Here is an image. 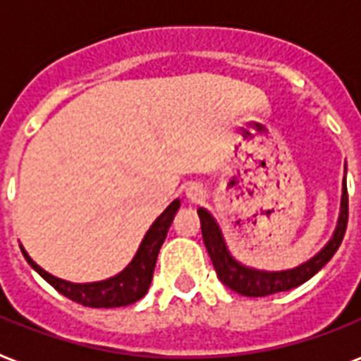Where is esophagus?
Masks as SVG:
<instances>
[{"mask_svg":"<svg viewBox=\"0 0 361 361\" xmlns=\"http://www.w3.org/2000/svg\"><path fill=\"white\" fill-rule=\"evenodd\" d=\"M188 197H189V201H193V202L201 201V199H202V191L199 188H197V185H191V188L188 189Z\"/></svg>","mask_w":361,"mask_h":361,"instance_id":"esophagus-1","label":"esophagus"}]
</instances>
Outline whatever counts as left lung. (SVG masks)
Masks as SVG:
<instances>
[{
    "label": "left lung",
    "mask_w": 361,
    "mask_h": 361,
    "mask_svg": "<svg viewBox=\"0 0 361 361\" xmlns=\"http://www.w3.org/2000/svg\"><path fill=\"white\" fill-rule=\"evenodd\" d=\"M199 218H201L202 241H204L210 260L214 264L218 279L226 287L243 296H268L302 285V283L308 281L310 277L316 276L317 271L333 258V255L337 252V248L343 243L346 224H348V193H346V183H344L343 210H341V218H338L337 231L333 235V239L327 243V247L306 264L295 269H287V271H258V269L245 268L239 262H235L229 256L214 218L202 208L199 210Z\"/></svg>",
    "instance_id": "1"
}]
</instances>
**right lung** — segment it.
<instances>
[{
	"label": "right lung",
	"instance_id": "1",
	"mask_svg": "<svg viewBox=\"0 0 361 361\" xmlns=\"http://www.w3.org/2000/svg\"><path fill=\"white\" fill-rule=\"evenodd\" d=\"M180 208V201H173L170 207L157 218L151 229L147 231L145 239L141 241V247L137 255L133 256L132 264L128 266L124 271H120L118 276L111 277L106 281L97 283H68L53 277L39 268L38 264L32 260L30 256L23 250L26 262L30 264L32 268L38 271L39 276L44 277L45 281L51 285L53 289L59 290L61 295L71 298L72 302H78L82 306H90V308H118V306H128V304L137 302L140 298L145 296L149 290L151 279H153L154 264H157V256L162 247V243L166 239L168 228L173 220L176 210Z\"/></svg>",
	"mask_w": 361,
	"mask_h": 361
}]
</instances>
